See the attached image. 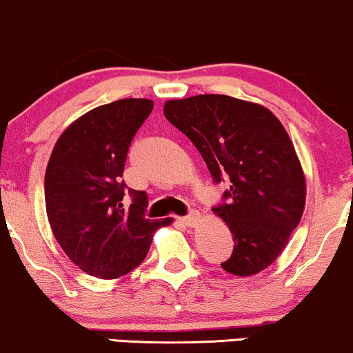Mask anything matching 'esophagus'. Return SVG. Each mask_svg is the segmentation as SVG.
<instances>
[{
	"label": "esophagus",
	"mask_w": 353,
	"mask_h": 353,
	"mask_svg": "<svg viewBox=\"0 0 353 353\" xmlns=\"http://www.w3.org/2000/svg\"><path fill=\"white\" fill-rule=\"evenodd\" d=\"M199 221H201V214L197 211L191 212L189 216H184V218H181V223H183L184 226H189V228H194Z\"/></svg>",
	"instance_id": "obj_1"
}]
</instances>
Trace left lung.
Wrapping results in <instances>:
<instances>
[{
	"label": "left lung",
	"mask_w": 353,
	"mask_h": 353,
	"mask_svg": "<svg viewBox=\"0 0 353 353\" xmlns=\"http://www.w3.org/2000/svg\"><path fill=\"white\" fill-rule=\"evenodd\" d=\"M165 119L188 135L219 183L228 174L230 204L214 208L233 234L224 271L251 276L283 253L300 223L307 181L292 139L273 112L230 95L168 100Z\"/></svg>",
	"instance_id": "obj_1"
}]
</instances>
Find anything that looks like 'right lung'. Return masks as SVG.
<instances>
[{
    "instance_id": "1",
    "label": "right lung",
    "mask_w": 353,
    "mask_h": 353,
    "mask_svg": "<svg viewBox=\"0 0 353 353\" xmlns=\"http://www.w3.org/2000/svg\"><path fill=\"white\" fill-rule=\"evenodd\" d=\"M149 99L92 108L58 137L45 172V206L53 236L73 265L102 280L127 274L147 256L152 236L172 218L147 219L144 191L120 179L134 135L152 112Z\"/></svg>"
}]
</instances>
